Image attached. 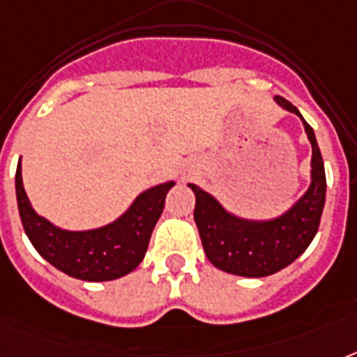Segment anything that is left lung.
I'll return each instance as SVG.
<instances>
[{
    "label": "left lung",
    "instance_id": "1",
    "mask_svg": "<svg viewBox=\"0 0 357 357\" xmlns=\"http://www.w3.org/2000/svg\"><path fill=\"white\" fill-rule=\"evenodd\" d=\"M276 102L302 119L298 109L285 98L276 96ZM302 122L313 148L311 185L282 217L261 222L244 220L229 215L206 190L189 185L196 196L195 222L204 252L220 271L244 278L271 276L304 254L317 235L326 200V174L313 128L304 119Z\"/></svg>",
    "mask_w": 357,
    "mask_h": 357
}]
</instances>
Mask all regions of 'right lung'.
I'll list each match as a JSON object with an SVG mask.
<instances>
[{
	"mask_svg": "<svg viewBox=\"0 0 357 357\" xmlns=\"http://www.w3.org/2000/svg\"><path fill=\"white\" fill-rule=\"evenodd\" d=\"M172 187L174 181H168L144 190L119 220L103 228L66 231L36 215L24 190L20 162L16 168L18 211L31 244L55 268L85 282L116 280L140 265Z\"/></svg>",
	"mask_w": 357,
	"mask_h": 357,
	"instance_id": "1",
	"label": "right lung"
}]
</instances>
